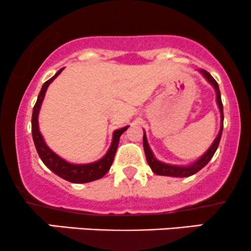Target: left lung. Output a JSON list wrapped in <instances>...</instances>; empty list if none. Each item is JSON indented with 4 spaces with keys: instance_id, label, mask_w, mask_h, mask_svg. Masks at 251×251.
<instances>
[{
    "instance_id": "left-lung-1",
    "label": "left lung",
    "mask_w": 251,
    "mask_h": 251,
    "mask_svg": "<svg viewBox=\"0 0 251 251\" xmlns=\"http://www.w3.org/2000/svg\"><path fill=\"white\" fill-rule=\"evenodd\" d=\"M199 73L205 77L206 81L210 83L212 87L214 88V92H216V101L217 106H218L219 112H220V128L218 134H217L216 139L213 140L212 145L206 150V152H203L201 156L198 159H195L194 162H192L188 166H175V164H168L164 162L158 161L153 155L152 150L150 149V145L148 143L147 134L144 132V136H143V147H144V152L145 157H147L148 164L150 166L151 170L157 175L162 176H172V177H188V176L194 175L195 173H198L199 170H201L208 162L211 161V158L213 157L214 152L218 149L220 137H222L223 132V123H224V114H223V103H222V98H220V90L218 87V83L216 82V79L212 77L210 74L206 70H199Z\"/></svg>"
}]
</instances>
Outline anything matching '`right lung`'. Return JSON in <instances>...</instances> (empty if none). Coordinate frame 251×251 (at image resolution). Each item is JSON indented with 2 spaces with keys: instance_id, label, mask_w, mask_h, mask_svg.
Instances as JSON below:
<instances>
[{
  "instance_id": "obj_1",
  "label": "right lung",
  "mask_w": 251,
  "mask_h": 251,
  "mask_svg": "<svg viewBox=\"0 0 251 251\" xmlns=\"http://www.w3.org/2000/svg\"><path fill=\"white\" fill-rule=\"evenodd\" d=\"M63 71V69L57 71V74L53 77L46 81L45 83L41 87V90L38 95L37 102H35L34 107H33V114H32V136L33 140H34L35 149L38 151V155H39L40 159L43 161V163L49 168L51 172H53L54 174L58 175L59 177L64 178V180L69 181V182L73 183H87L92 182V181L99 180V178L103 177L107 174V172L111 168L113 159H114L115 152H117L118 144H119L120 136L128 128V126L125 127L118 128L113 132L112 137V143L111 147H109L108 151L106 152L102 158L98 159V161L92 162V163H85V164H75L70 163V162L65 161L64 158L57 155L56 152L51 150L48 147V144L44 140L43 134L39 130V112L41 103H43L44 98H45L46 90H48L49 85L53 82V79L59 75Z\"/></svg>"
}]
</instances>
